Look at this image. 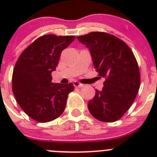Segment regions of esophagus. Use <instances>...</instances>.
Listing matches in <instances>:
<instances>
[{
  "label": "esophagus",
  "instance_id": "obj_1",
  "mask_svg": "<svg viewBox=\"0 0 157 157\" xmlns=\"http://www.w3.org/2000/svg\"><path fill=\"white\" fill-rule=\"evenodd\" d=\"M73 84H74L75 87H76V88H81V87L83 86V84L78 82H73Z\"/></svg>",
  "mask_w": 157,
  "mask_h": 157
}]
</instances>
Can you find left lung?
I'll return each mask as SVG.
<instances>
[{
  "label": "left lung",
  "instance_id": "obj_1",
  "mask_svg": "<svg viewBox=\"0 0 157 157\" xmlns=\"http://www.w3.org/2000/svg\"><path fill=\"white\" fill-rule=\"evenodd\" d=\"M90 49L96 71L105 78L102 90H96L88 109L101 122H116L135 100L141 84L138 62L130 47L119 37L105 32L78 36Z\"/></svg>",
  "mask_w": 157,
  "mask_h": 157
}]
</instances>
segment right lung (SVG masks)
<instances>
[{"mask_svg":"<svg viewBox=\"0 0 157 157\" xmlns=\"http://www.w3.org/2000/svg\"><path fill=\"white\" fill-rule=\"evenodd\" d=\"M75 38L73 35L41 36L18 58L12 73V92L23 112L35 121H52L64 111L74 86L52 83V71L56 70L62 51Z\"/></svg>","mask_w":157,"mask_h":157,"instance_id":"obj_1","label":"right lung"}]
</instances>
